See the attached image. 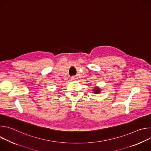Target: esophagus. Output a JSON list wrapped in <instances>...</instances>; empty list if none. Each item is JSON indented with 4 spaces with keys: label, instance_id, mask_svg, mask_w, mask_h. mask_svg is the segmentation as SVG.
<instances>
[{
    "label": "esophagus",
    "instance_id": "obj_1",
    "mask_svg": "<svg viewBox=\"0 0 151 151\" xmlns=\"http://www.w3.org/2000/svg\"><path fill=\"white\" fill-rule=\"evenodd\" d=\"M71 79H75L76 78H75L74 76H72V77H71Z\"/></svg>",
    "mask_w": 151,
    "mask_h": 151
}]
</instances>
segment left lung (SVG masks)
<instances>
[{
    "mask_svg": "<svg viewBox=\"0 0 151 151\" xmlns=\"http://www.w3.org/2000/svg\"><path fill=\"white\" fill-rule=\"evenodd\" d=\"M93 91H94V93L95 94H97V93H100V90L99 88L96 87V88H95V90H94Z\"/></svg>",
    "mask_w": 151,
    "mask_h": 151,
    "instance_id": "8db88e82",
    "label": "left lung"
}]
</instances>
